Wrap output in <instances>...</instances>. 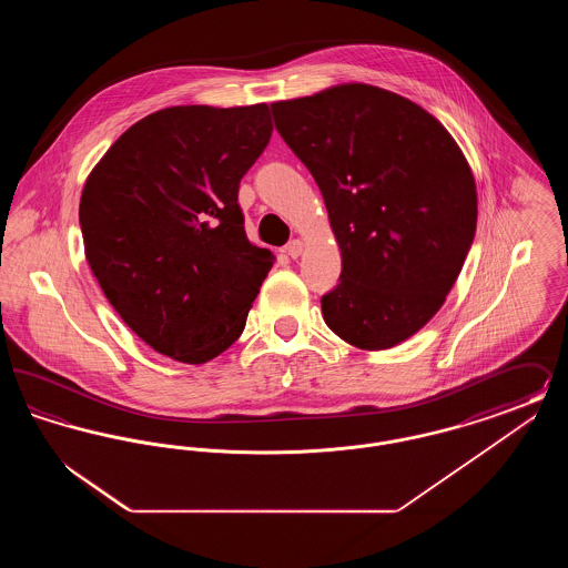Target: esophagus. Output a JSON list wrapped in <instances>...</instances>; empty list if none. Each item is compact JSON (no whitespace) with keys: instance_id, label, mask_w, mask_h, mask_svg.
<instances>
[{"instance_id":"1","label":"esophagus","mask_w":568,"mask_h":568,"mask_svg":"<svg viewBox=\"0 0 568 568\" xmlns=\"http://www.w3.org/2000/svg\"><path fill=\"white\" fill-rule=\"evenodd\" d=\"M285 253L292 257V260H296L302 255V243L300 241H292V243L285 246Z\"/></svg>"}]
</instances>
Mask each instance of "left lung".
I'll return each mask as SVG.
<instances>
[{
  "label": "left lung",
  "instance_id": "1",
  "mask_svg": "<svg viewBox=\"0 0 568 568\" xmlns=\"http://www.w3.org/2000/svg\"><path fill=\"white\" fill-rule=\"evenodd\" d=\"M271 109L322 191L341 248L325 324L357 349L396 347L433 320L464 266L477 230L470 165L430 112L373 84Z\"/></svg>",
  "mask_w": 568,
  "mask_h": 568
}]
</instances>
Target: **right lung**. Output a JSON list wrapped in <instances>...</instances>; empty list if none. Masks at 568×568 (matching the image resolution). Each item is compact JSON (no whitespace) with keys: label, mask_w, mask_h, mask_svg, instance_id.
Masks as SVG:
<instances>
[{"label":"right lung","mask_w":568,"mask_h":568,"mask_svg":"<svg viewBox=\"0 0 568 568\" xmlns=\"http://www.w3.org/2000/svg\"><path fill=\"white\" fill-rule=\"evenodd\" d=\"M271 134L266 104L170 106L134 123L84 183L91 271L121 320L176 362L232 347L274 264L248 243L239 206Z\"/></svg>","instance_id":"right-lung-1"}]
</instances>
